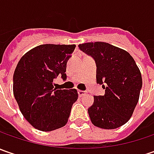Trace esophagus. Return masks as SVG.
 Masks as SVG:
<instances>
[{
	"instance_id": "34e87169",
	"label": "esophagus",
	"mask_w": 154,
	"mask_h": 154,
	"mask_svg": "<svg viewBox=\"0 0 154 154\" xmlns=\"http://www.w3.org/2000/svg\"><path fill=\"white\" fill-rule=\"evenodd\" d=\"M78 94H79L80 97H82V96H84L86 94V92L85 91H81V90H78Z\"/></svg>"
}]
</instances>
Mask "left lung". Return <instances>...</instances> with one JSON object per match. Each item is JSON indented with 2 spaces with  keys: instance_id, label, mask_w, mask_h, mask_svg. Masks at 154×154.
I'll list each match as a JSON object with an SVG mask.
<instances>
[{
  "instance_id": "left-lung-1",
  "label": "left lung",
  "mask_w": 154,
  "mask_h": 154,
  "mask_svg": "<svg viewBox=\"0 0 154 154\" xmlns=\"http://www.w3.org/2000/svg\"><path fill=\"white\" fill-rule=\"evenodd\" d=\"M93 57L97 65V83L105 89L103 96H94L88 114L94 126L114 129L125 124L133 115L142 86L141 74L126 51L104 42L79 45Z\"/></svg>"
}]
</instances>
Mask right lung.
<instances>
[{
	"label": "right lung",
	"mask_w": 154,
	"mask_h": 154,
	"mask_svg": "<svg viewBox=\"0 0 154 154\" xmlns=\"http://www.w3.org/2000/svg\"><path fill=\"white\" fill-rule=\"evenodd\" d=\"M74 49V45H38L17 64L14 95L22 115L38 130L48 132L65 126L78 99L76 89L59 90L53 86L58 74L67 78V62Z\"/></svg>",
	"instance_id": "1"
}]
</instances>
